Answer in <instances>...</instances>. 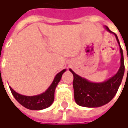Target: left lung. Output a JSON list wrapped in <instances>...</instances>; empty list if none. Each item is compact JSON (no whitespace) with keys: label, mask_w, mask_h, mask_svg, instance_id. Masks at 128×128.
<instances>
[{"label":"left lung","mask_w":128,"mask_h":128,"mask_svg":"<svg viewBox=\"0 0 128 128\" xmlns=\"http://www.w3.org/2000/svg\"><path fill=\"white\" fill-rule=\"evenodd\" d=\"M106 30L112 33V31L106 26ZM116 40L120 46L121 54L120 67L114 76L102 82H92L79 76L70 69L73 75L74 98L76 103L79 106L87 108H97L108 103L114 98L120 86L125 72L124 58L122 49L121 48L119 40L116 33Z\"/></svg>","instance_id":"obj_1"}]
</instances>
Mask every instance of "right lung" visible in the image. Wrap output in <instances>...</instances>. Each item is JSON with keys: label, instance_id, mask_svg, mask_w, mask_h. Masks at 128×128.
Segmentation results:
<instances>
[{"label": "right lung", "instance_id": "1", "mask_svg": "<svg viewBox=\"0 0 128 128\" xmlns=\"http://www.w3.org/2000/svg\"><path fill=\"white\" fill-rule=\"evenodd\" d=\"M66 70L64 69L57 74L52 84L48 88L46 92L42 94L35 96H26L20 95L13 90L10 87V90L12 92V96L16 98V100L23 107L26 108L29 110H39L47 108L51 106L54 101V93L56 88L58 86V82L61 79L62 75Z\"/></svg>", "mask_w": 128, "mask_h": 128}]
</instances>
